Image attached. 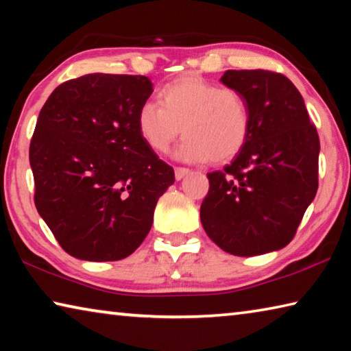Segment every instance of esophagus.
Instances as JSON below:
<instances>
[{"instance_id":"34e87169","label":"esophagus","mask_w":351,"mask_h":351,"mask_svg":"<svg viewBox=\"0 0 351 351\" xmlns=\"http://www.w3.org/2000/svg\"><path fill=\"white\" fill-rule=\"evenodd\" d=\"M190 173V170L189 169H184V167H176L175 169V178H176V181H181L184 176H187Z\"/></svg>"}]
</instances>
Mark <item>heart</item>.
I'll use <instances>...</instances> for the list:
<instances>
[{
	"mask_svg": "<svg viewBox=\"0 0 351 351\" xmlns=\"http://www.w3.org/2000/svg\"><path fill=\"white\" fill-rule=\"evenodd\" d=\"M159 104L144 102L136 125L142 141L156 153H165L181 130L184 139L175 156L184 162H226L246 145L251 112L239 91L184 75L165 85Z\"/></svg>",
	"mask_w": 351,
	"mask_h": 351,
	"instance_id": "1",
	"label": "heart"
}]
</instances>
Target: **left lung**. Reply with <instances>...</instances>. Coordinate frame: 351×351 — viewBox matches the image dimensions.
<instances>
[{"mask_svg": "<svg viewBox=\"0 0 351 351\" xmlns=\"http://www.w3.org/2000/svg\"><path fill=\"white\" fill-rule=\"evenodd\" d=\"M223 85L251 112L246 145L224 171H212L201 224L223 251L252 257L293 240L317 192L319 136L293 82L265 69H229Z\"/></svg>", "mask_w": 351, "mask_h": 351, "instance_id": "left-lung-1", "label": "left lung"}]
</instances>
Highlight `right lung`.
<instances>
[{
    "instance_id": "right-lung-1",
    "label": "right lung",
    "mask_w": 351,
    "mask_h": 351,
    "mask_svg": "<svg viewBox=\"0 0 351 351\" xmlns=\"http://www.w3.org/2000/svg\"><path fill=\"white\" fill-rule=\"evenodd\" d=\"M145 75L94 73L57 86L29 148L35 207L75 258L116 261L141 246L175 171L142 141Z\"/></svg>"
}]
</instances>
